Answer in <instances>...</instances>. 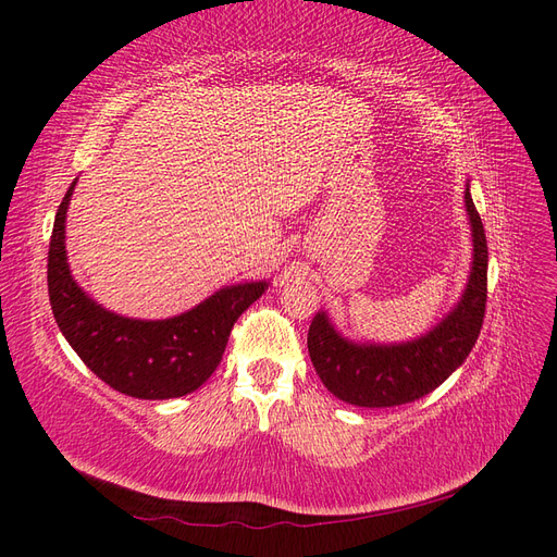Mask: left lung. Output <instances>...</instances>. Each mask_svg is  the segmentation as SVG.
Instances as JSON below:
<instances>
[{"label":"left lung","mask_w":557,"mask_h":557,"mask_svg":"<svg viewBox=\"0 0 557 557\" xmlns=\"http://www.w3.org/2000/svg\"><path fill=\"white\" fill-rule=\"evenodd\" d=\"M465 209L474 242L467 288L455 309L428 334L404 344H356L334 330L325 311L313 315L309 356L334 397L367 409L399 407L432 393L467 360L479 339L487 297V242L469 185Z\"/></svg>","instance_id":"1"}]
</instances>
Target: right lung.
Listing matches in <instances>:
<instances>
[{
  "label": "right lung",
  "instance_id": "obj_1",
  "mask_svg": "<svg viewBox=\"0 0 557 557\" xmlns=\"http://www.w3.org/2000/svg\"><path fill=\"white\" fill-rule=\"evenodd\" d=\"M74 185L58 207L48 248V297L64 339L92 374L123 395L170 399L197 391L221 364L237 318L269 283L227 285L195 309L164 320L107 311L78 288L66 262L64 221Z\"/></svg>",
  "mask_w": 557,
  "mask_h": 557
}]
</instances>
